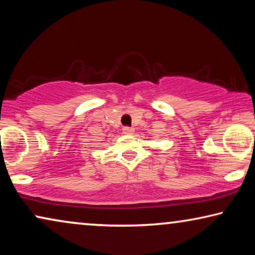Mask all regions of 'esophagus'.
Instances as JSON below:
<instances>
[{
	"mask_svg": "<svg viewBox=\"0 0 255 255\" xmlns=\"http://www.w3.org/2000/svg\"><path fill=\"white\" fill-rule=\"evenodd\" d=\"M133 132H134L133 128H130V127H124L123 128V133L124 134H132Z\"/></svg>",
	"mask_w": 255,
	"mask_h": 255,
	"instance_id": "obj_1",
	"label": "esophagus"
}]
</instances>
